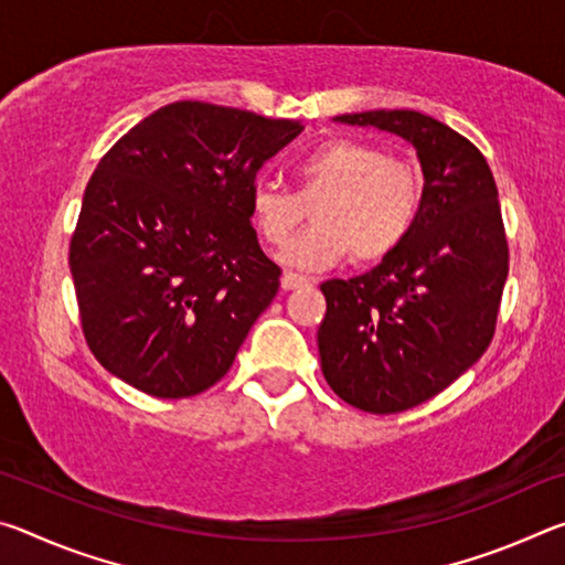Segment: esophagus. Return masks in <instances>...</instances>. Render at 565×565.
<instances>
[{"instance_id": "obj_1", "label": "esophagus", "mask_w": 565, "mask_h": 565, "mask_svg": "<svg viewBox=\"0 0 565 565\" xmlns=\"http://www.w3.org/2000/svg\"><path fill=\"white\" fill-rule=\"evenodd\" d=\"M309 281H311V279H306V276H301V274L286 271V274L281 276V289H284V291H294V289H301V286H306Z\"/></svg>"}]
</instances>
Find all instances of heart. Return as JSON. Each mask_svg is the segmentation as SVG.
<instances>
[{"label":"heart","instance_id":"heart-1","mask_svg":"<svg viewBox=\"0 0 565 565\" xmlns=\"http://www.w3.org/2000/svg\"><path fill=\"white\" fill-rule=\"evenodd\" d=\"M296 191L259 181L248 212L266 244L281 248L315 206L309 233L284 248L281 262L296 269H329L351 254L371 264L406 242L424 202V174L406 159L366 141H329L296 164Z\"/></svg>","mask_w":565,"mask_h":565}]
</instances>
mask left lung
Listing matches in <instances>:
<instances>
[{
  "mask_svg": "<svg viewBox=\"0 0 565 565\" xmlns=\"http://www.w3.org/2000/svg\"><path fill=\"white\" fill-rule=\"evenodd\" d=\"M339 121L416 147L424 202L396 252L353 279L321 284V371L369 414H398L441 394L483 356L509 276L499 189L481 151L426 114L379 109Z\"/></svg>",
  "mask_w": 565,
  "mask_h": 565,
  "instance_id": "8db88e82",
  "label": "left lung"
}]
</instances>
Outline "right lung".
Listing matches in <instances>:
<instances>
[{
    "label": "right lung",
    "mask_w": 565,
    "mask_h": 565,
    "mask_svg": "<svg viewBox=\"0 0 565 565\" xmlns=\"http://www.w3.org/2000/svg\"><path fill=\"white\" fill-rule=\"evenodd\" d=\"M299 121L174 102L131 127L84 191L70 266L87 347L157 398L212 388L279 291L248 194Z\"/></svg>",
    "instance_id": "obj_1"
}]
</instances>
